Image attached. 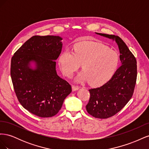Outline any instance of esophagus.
<instances>
[{
	"label": "esophagus",
	"instance_id": "1",
	"mask_svg": "<svg viewBox=\"0 0 149 149\" xmlns=\"http://www.w3.org/2000/svg\"><path fill=\"white\" fill-rule=\"evenodd\" d=\"M79 89V86H75V85H73V86H72V89H73V91H76V90H78Z\"/></svg>",
	"mask_w": 149,
	"mask_h": 149
}]
</instances>
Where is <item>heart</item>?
Masks as SVG:
<instances>
[{
	"label": "heart",
	"mask_w": 149,
	"mask_h": 149,
	"mask_svg": "<svg viewBox=\"0 0 149 149\" xmlns=\"http://www.w3.org/2000/svg\"><path fill=\"white\" fill-rule=\"evenodd\" d=\"M59 65L63 73L71 78L81 64L83 71L78 81H88L93 86L108 81L118 70L120 57L118 53L104 45L94 42L76 44L74 52L66 50L59 57Z\"/></svg>",
	"instance_id": "obj_1"
}]
</instances>
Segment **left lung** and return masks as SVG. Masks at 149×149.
<instances>
[{
    "label": "left lung",
    "mask_w": 149,
    "mask_h": 149,
    "mask_svg": "<svg viewBox=\"0 0 149 149\" xmlns=\"http://www.w3.org/2000/svg\"><path fill=\"white\" fill-rule=\"evenodd\" d=\"M96 33L116 40L122 63L109 81L100 88L89 89L90 97L86 106L87 112L94 118L107 119L118 113L131 99L137 80V61L118 36Z\"/></svg>",
    "instance_id": "left-lung-1"
}]
</instances>
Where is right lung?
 Here are the masks:
<instances>
[{"mask_svg":"<svg viewBox=\"0 0 149 149\" xmlns=\"http://www.w3.org/2000/svg\"><path fill=\"white\" fill-rule=\"evenodd\" d=\"M61 40L58 36H33L11 60L10 75L18 100L25 109L40 118L56 115L72 91L71 86L56 71ZM31 61L37 65L35 70L29 67Z\"/></svg>","mask_w":149,"mask_h":149,"instance_id":"1","label":"right lung"}]
</instances>
